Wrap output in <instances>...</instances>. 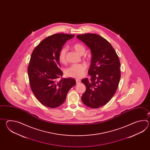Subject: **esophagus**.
I'll return each instance as SVG.
<instances>
[{"instance_id": "1", "label": "esophagus", "mask_w": 150, "mask_h": 150, "mask_svg": "<svg viewBox=\"0 0 150 150\" xmlns=\"http://www.w3.org/2000/svg\"><path fill=\"white\" fill-rule=\"evenodd\" d=\"M76 83L78 84V83H81V81L79 79H76Z\"/></svg>"}]
</instances>
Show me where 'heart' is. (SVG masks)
Instances as JSON below:
<instances>
[{
    "instance_id": "heart-1",
    "label": "heart",
    "mask_w": 150,
    "mask_h": 150,
    "mask_svg": "<svg viewBox=\"0 0 150 150\" xmlns=\"http://www.w3.org/2000/svg\"><path fill=\"white\" fill-rule=\"evenodd\" d=\"M74 50L78 54H81L85 52V49L83 45L80 43H75L73 45ZM67 52V48L64 47L61 49L59 54L58 58L60 62L64 63L66 61V54ZM86 66L83 64H76L71 65L65 70L66 75L70 77L74 78H80L83 76L86 70Z\"/></svg>"
}]
</instances>
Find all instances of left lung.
Listing matches in <instances>:
<instances>
[{
  "label": "left lung",
  "instance_id": "1",
  "mask_svg": "<svg viewBox=\"0 0 150 150\" xmlns=\"http://www.w3.org/2000/svg\"><path fill=\"white\" fill-rule=\"evenodd\" d=\"M76 38L92 54L88 71L91 78L81 80L86 88L81 100L90 108H100L110 101L117 89L121 78L120 59L110 43L100 35L88 33L76 35Z\"/></svg>",
  "mask_w": 150,
  "mask_h": 150
}]
</instances>
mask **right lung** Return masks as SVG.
Returning a JSON list of instances; mask_svg holds the SVG:
<instances>
[{
	"instance_id": "right-lung-1",
	"label": "right lung",
	"mask_w": 150,
	"mask_h": 150,
	"mask_svg": "<svg viewBox=\"0 0 150 150\" xmlns=\"http://www.w3.org/2000/svg\"><path fill=\"white\" fill-rule=\"evenodd\" d=\"M75 35L55 34L43 40L32 52L28 74L32 92L43 105L51 108L62 105L69 90L76 83L72 78L58 79L60 70L59 52L67 40Z\"/></svg>"
}]
</instances>
